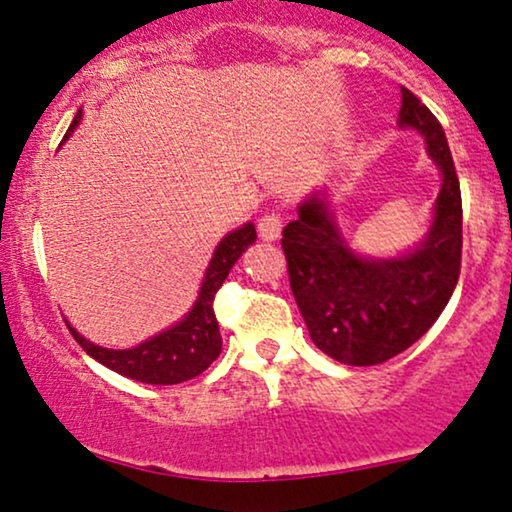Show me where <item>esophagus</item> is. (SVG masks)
Returning <instances> with one entry per match:
<instances>
[{
  "mask_svg": "<svg viewBox=\"0 0 512 512\" xmlns=\"http://www.w3.org/2000/svg\"><path fill=\"white\" fill-rule=\"evenodd\" d=\"M283 232V220H280L278 212H268L258 220V237L266 241H275Z\"/></svg>",
  "mask_w": 512,
  "mask_h": 512,
  "instance_id": "esophagus-1",
  "label": "esophagus"
}]
</instances>
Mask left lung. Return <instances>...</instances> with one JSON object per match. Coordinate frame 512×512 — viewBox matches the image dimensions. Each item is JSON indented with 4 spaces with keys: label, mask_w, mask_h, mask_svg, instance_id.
Returning a JSON list of instances; mask_svg holds the SVG:
<instances>
[{
    "label": "left lung",
    "mask_w": 512,
    "mask_h": 512,
    "mask_svg": "<svg viewBox=\"0 0 512 512\" xmlns=\"http://www.w3.org/2000/svg\"><path fill=\"white\" fill-rule=\"evenodd\" d=\"M401 128L426 137L442 171L426 239L399 258L348 249L324 198L304 200L283 229L290 287L314 346L343 365H380L404 353L440 317L462 266V193L438 118L401 89Z\"/></svg>",
    "instance_id": "1"
}]
</instances>
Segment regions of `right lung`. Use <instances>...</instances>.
Segmentation results:
<instances>
[{"instance_id": "1", "label": "right lung", "mask_w": 512, "mask_h": 512, "mask_svg": "<svg viewBox=\"0 0 512 512\" xmlns=\"http://www.w3.org/2000/svg\"><path fill=\"white\" fill-rule=\"evenodd\" d=\"M79 120H82V111H77V116H74L65 140L72 135L74 128H77ZM254 241L256 227L249 222V225L229 232L227 237L217 244L208 271H205L198 300H195L191 312H188L179 324L171 326V329L157 333V336H152L149 341L140 343V346L135 348L113 350L86 341L84 336H79V333L67 324L70 326L74 341H77L91 358L99 360L101 365H106L108 370L118 372V375L123 377H130V380L145 384H179L193 380L200 372L208 370V367L217 360V355H220L222 336L212 304H215L217 290L225 283V278L229 271H232L234 263H237V258L244 254Z\"/></svg>"}]
</instances>
